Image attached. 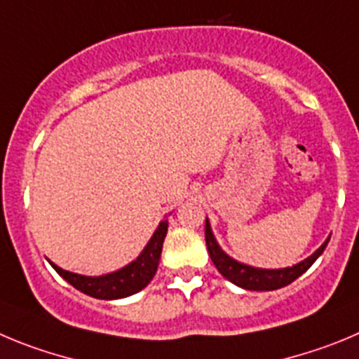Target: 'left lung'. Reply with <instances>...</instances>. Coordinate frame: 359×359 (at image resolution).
Returning a JSON list of instances; mask_svg holds the SVG:
<instances>
[{"mask_svg":"<svg viewBox=\"0 0 359 359\" xmlns=\"http://www.w3.org/2000/svg\"><path fill=\"white\" fill-rule=\"evenodd\" d=\"M329 243V238L322 243V247L311 254L308 259L300 261V263L293 264L288 268H279V270H266V268H254L248 264L240 263V261L232 259L227 256L222 248H219L218 241H216L215 234L211 231L209 219H205V245H208L209 256H211L212 263L218 268V272L234 283L236 286L245 290H254V292H270V290H279L283 286H288L290 283L300 277L302 273L318 259L322 252L325 250Z\"/></svg>","mask_w":359,"mask_h":359,"instance_id":"1","label":"left lung"}]
</instances>
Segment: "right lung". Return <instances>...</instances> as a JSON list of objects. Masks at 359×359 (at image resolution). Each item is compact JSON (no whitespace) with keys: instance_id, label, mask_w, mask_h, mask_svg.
I'll return each instance as SVG.
<instances>
[{"instance_id":"1","label":"right lung","mask_w":359,"mask_h":359,"mask_svg":"<svg viewBox=\"0 0 359 359\" xmlns=\"http://www.w3.org/2000/svg\"><path fill=\"white\" fill-rule=\"evenodd\" d=\"M168 232V219H163L159 227L156 229L154 236L143 248L140 256L135 257L132 263L127 266L119 268L118 272L105 273V276L98 277H87L80 276V273L67 272L51 263L55 268V272L59 273L62 279H66L73 288L80 290L82 293L95 299L112 300V299H123V297L134 295V293L141 292L144 286H148L159 266L161 252H163V241L166 238Z\"/></svg>"}]
</instances>
